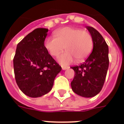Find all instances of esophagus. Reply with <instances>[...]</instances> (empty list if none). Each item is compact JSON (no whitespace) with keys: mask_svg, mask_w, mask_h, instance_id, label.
Wrapping results in <instances>:
<instances>
[{"mask_svg":"<svg viewBox=\"0 0 124 124\" xmlns=\"http://www.w3.org/2000/svg\"><path fill=\"white\" fill-rule=\"evenodd\" d=\"M69 67L68 66H62V69L63 70H66V69H68Z\"/></svg>","mask_w":124,"mask_h":124,"instance_id":"obj_1","label":"esophagus"}]
</instances>
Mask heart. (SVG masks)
I'll list each match as a JSON object with an SVG mask.
<instances>
[{"mask_svg":"<svg viewBox=\"0 0 124 124\" xmlns=\"http://www.w3.org/2000/svg\"><path fill=\"white\" fill-rule=\"evenodd\" d=\"M54 38L47 37L44 45L51 56L58 58V62L62 65L70 64L75 59L81 62L90 54L93 48V38L91 34L86 31L74 27H65L54 33Z\"/></svg>","mask_w":124,"mask_h":124,"instance_id":"b5f03b06","label":"heart"}]
</instances>
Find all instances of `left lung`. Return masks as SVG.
<instances>
[{"mask_svg":"<svg viewBox=\"0 0 124 124\" xmlns=\"http://www.w3.org/2000/svg\"><path fill=\"white\" fill-rule=\"evenodd\" d=\"M86 28L93 38V50L84 63L71 67L75 72L71 87L79 96L92 98L104 86L109 66L108 46L98 31L91 26Z\"/></svg>","mask_w":124,"mask_h":124,"instance_id":"obj_1","label":"left lung"}]
</instances>
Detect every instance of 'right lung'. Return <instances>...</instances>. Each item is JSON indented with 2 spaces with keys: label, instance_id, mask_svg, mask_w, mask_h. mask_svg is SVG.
Wrapping results in <instances>:
<instances>
[{
  "label": "right lung",
  "instance_id": "1",
  "mask_svg": "<svg viewBox=\"0 0 124 124\" xmlns=\"http://www.w3.org/2000/svg\"><path fill=\"white\" fill-rule=\"evenodd\" d=\"M48 29L36 28L17 44L13 59L15 80L23 93L38 98L48 93L62 68L44 45Z\"/></svg>",
  "mask_w": 124,
  "mask_h": 124
}]
</instances>
